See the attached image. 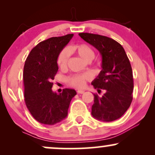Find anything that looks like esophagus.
Instances as JSON below:
<instances>
[{
    "mask_svg": "<svg viewBox=\"0 0 155 155\" xmlns=\"http://www.w3.org/2000/svg\"><path fill=\"white\" fill-rule=\"evenodd\" d=\"M77 93L78 94H83V93H84V90H77Z\"/></svg>",
    "mask_w": 155,
    "mask_h": 155,
    "instance_id": "1",
    "label": "esophagus"
}]
</instances>
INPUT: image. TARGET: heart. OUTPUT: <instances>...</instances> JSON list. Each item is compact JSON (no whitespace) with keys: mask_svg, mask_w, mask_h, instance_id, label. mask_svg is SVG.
<instances>
[{"mask_svg":"<svg viewBox=\"0 0 155 155\" xmlns=\"http://www.w3.org/2000/svg\"><path fill=\"white\" fill-rule=\"evenodd\" d=\"M71 50L77 54L81 58L87 62H90L94 58L95 52L92 48L85 43L77 44L73 46ZM69 58V51L68 49H63L59 53L57 59V64L61 69L65 68L67 66L68 60ZM90 79L88 74H75L69 76L67 81L71 86L74 87L81 88L84 87L86 81Z\"/></svg>","mask_w":155,"mask_h":155,"instance_id":"b5f03b06","label":"heart"}]
</instances>
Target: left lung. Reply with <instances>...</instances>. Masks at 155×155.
<instances>
[{"mask_svg":"<svg viewBox=\"0 0 155 155\" xmlns=\"http://www.w3.org/2000/svg\"><path fill=\"white\" fill-rule=\"evenodd\" d=\"M83 40L96 48L102 56L100 74L92 81L101 97L94 94L92 115L96 120L112 122L120 118L133 100V78L130 63L124 48L115 40L104 35L79 33Z\"/></svg>","mask_w":155,"mask_h":155,"instance_id":"1","label":"left lung"}]
</instances>
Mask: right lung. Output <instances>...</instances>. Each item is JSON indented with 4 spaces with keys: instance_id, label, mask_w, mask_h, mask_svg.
Returning <instances> with one entry per match:
<instances>
[{
    "instance_id": "1",
    "label": "right lung",
    "mask_w": 155,
    "mask_h": 155,
    "mask_svg": "<svg viewBox=\"0 0 155 155\" xmlns=\"http://www.w3.org/2000/svg\"><path fill=\"white\" fill-rule=\"evenodd\" d=\"M73 36L68 34L40 42L25 63V102L33 118L41 124L52 125L63 120L71 101L76 95L73 89H64L60 94L51 90V81L58 71V56Z\"/></svg>"
}]
</instances>
